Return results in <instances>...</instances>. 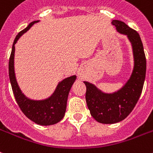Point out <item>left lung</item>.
Returning <instances> with one entry per match:
<instances>
[{
  "label": "left lung",
  "mask_w": 153,
  "mask_h": 153,
  "mask_svg": "<svg viewBox=\"0 0 153 153\" xmlns=\"http://www.w3.org/2000/svg\"><path fill=\"white\" fill-rule=\"evenodd\" d=\"M118 32L127 36L134 55V69L129 80L118 91L106 94L96 85L84 82L85 100L90 114L100 123L112 124L123 120L135 107L143 89L146 73V58L140 35L123 22L112 20Z\"/></svg>",
  "instance_id": "left-lung-1"
}]
</instances>
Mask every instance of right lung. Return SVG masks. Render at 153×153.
Returning <instances> with one entry per match:
<instances>
[{"instance_id": "right-lung-1", "label": "right lung", "mask_w": 153, "mask_h": 153, "mask_svg": "<svg viewBox=\"0 0 153 153\" xmlns=\"http://www.w3.org/2000/svg\"><path fill=\"white\" fill-rule=\"evenodd\" d=\"M39 20L33 21L27 27L16 35L13 45L12 53L9 58L8 73L12 91L19 108L26 116L35 123L42 126H49L59 123L64 118L67 108V101L70 89L76 79V75L66 78L57 85L55 91L49 97L41 100L29 99L22 93L19 87L16 79L14 69L15 45L19 38L28 30L34 23Z\"/></svg>"}]
</instances>
